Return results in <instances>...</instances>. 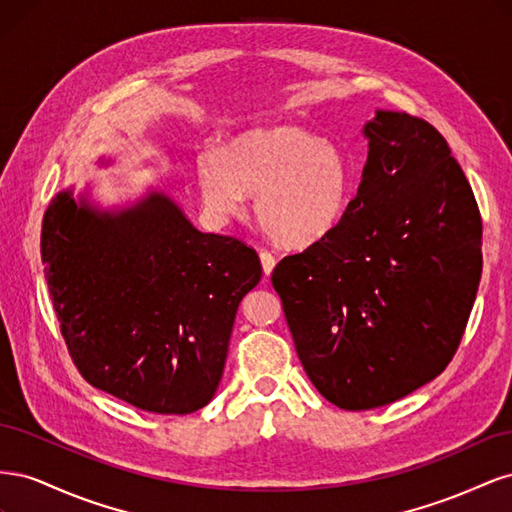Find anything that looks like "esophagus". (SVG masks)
I'll return each instance as SVG.
<instances>
[{
  "label": "esophagus",
  "instance_id": "34e87169",
  "mask_svg": "<svg viewBox=\"0 0 512 512\" xmlns=\"http://www.w3.org/2000/svg\"><path fill=\"white\" fill-rule=\"evenodd\" d=\"M260 262H262V271H265V275H271L273 267H275V256L267 250H260Z\"/></svg>",
  "mask_w": 512,
  "mask_h": 512
}]
</instances>
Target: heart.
<instances>
[{"label":"heart","instance_id":"obj_1","mask_svg":"<svg viewBox=\"0 0 512 512\" xmlns=\"http://www.w3.org/2000/svg\"><path fill=\"white\" fill-rule=\"evenodd\" d=\"M196 181L215 215L243 211L256 194L254 213L271 239L307 247L342 222L354 192L344 149L299 126H273L237 136L222 151L198 160Z\"/></svg>","mask_w":512,"mask_h":512}]
</instances>
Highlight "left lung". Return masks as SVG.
Wrapping results in <instances>:
<instances>
[{"label": "left lung", "mask_w": 512, "mask_h": 512, "mask_svg": "<svg viewBox=\"0 0 512 512\" xmlns=\"http://www.w3.org/2000/svg\"><path fill=\"white\" fill-rule=\"evenodd\" d=\"M359 192L329 237L271 273L318 393L371 410L440 376L461 344L483 271V222L444 136L378 111Z\"/></svg>", "instance_id": "obj_1"}]
</instances>
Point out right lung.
<instances>
[{
	"mask_svg": "<svg viewBox=\"0 0 512 512\" xmlns=\"http://www.w3.org/2000/svg\"><path fill=\"white\" fill-rule=\"evenodd\" d=\"M40 252L61 335L91 386L156 414L209 404L237 307L260 282L256 250L196 230L164 194L98 213L59 192Z\"/></svg>",
	"mask_w": 512,
	"mask_h": 512,
	"instance_id": "1",
	"label": "right lung"
}]
</instances>
